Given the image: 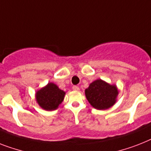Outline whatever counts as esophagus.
Segmentation results:
<instances>
[{"label": "esophagus", "mask_w": 151, "mask_h": 151, "mask_svg": "<svg viewBox=\"0 0 151 151\" xmlns=\"http://www.w3.org/2000/svg\"><path fill=\"white\" fill-rule=\"evenodd\" d=\"M73 91H79V88H78V86H76V85H74V86H73Z\"/></svg>", "instance_id": "34e87169"}]
</instances>
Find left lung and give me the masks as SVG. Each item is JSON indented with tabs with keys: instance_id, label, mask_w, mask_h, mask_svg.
Segmentation results:
<instances>
[{
	"instance_id": "1",
	"label": "left lung",
	"mask_w": 151,
	"mask_h": 151,
	"mask_svg": "<svg viewBox=\"0 0 151 151\" xmlns=\"http://www.w3.org/2000/svg\"><path fill=\"white\" fill-rule=\"evenodd\" d=\"M89 103L97 109H107L116 103L118 90L116 85H110L101 79L96 80L85 90Z\"/></svg>"
}]
</instances>
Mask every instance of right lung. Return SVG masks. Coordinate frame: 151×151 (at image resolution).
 Returning a JSON list of instances; mask_svg holds the SVG:
<instances>
[{"instance_id": "obj_1", "label": "right lung", "mask_w": 151, "mask_h": 151, "mask_svg": "<svg viewBox=\"0 0 151 151\" xmlns=\"http://www.w3.org/2000/svg\"><path fill=\"white\" fill-rule=\"evenodd\" d=\"M65 92L53 83H49L46 87L38 91L36 101L42 109L52 111L57 109L64 99Z\"/></svg>"}]
</instances>
